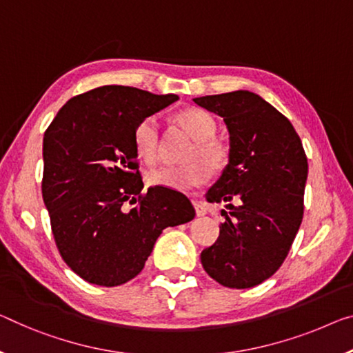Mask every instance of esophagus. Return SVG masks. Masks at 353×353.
Instances as JSON below:
<instances>
[{
  "label": "esophagus",
  "mask_w": 353,
  "mask_h": 353,
  "mask_svg": "<svg viewBox=\"0 0 353 353\" xmlns=\"http://www.w3.org/2000/svg\"><path fill=\"white\" fill-rule=\"evenodd\" d=\"M192 203H194V208H195V214L199 216H205L207 214V207H205V203H202V202H199V200H192Z\"/></svg>",
  "instance_id": "esophagus-1"
}]
</instances>
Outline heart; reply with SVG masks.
<instances>
[{"label":"heart","mask_w":353,"mask_h":353,"mask_svg":"<svg viewBox=\"0 0 353 353\" xmlns=\"http://www.w3.org/2000/svg\"><path fill=\"white\" fill-rule=\"evenodd\" d=\"M181 128L194 139L189 146L188 164L180 167L162 165L150 170L148 183L172 191H189L205 183L208 172L218 173L229 162V146L216 137L218 124L210 113L200 108H188L176 115ZM134 146L139 158L148 164L158 161L161 153V124L156 115L143 118L134 131Z\"/></svg>","instance_id":"b5f03b06"}]
</instances>
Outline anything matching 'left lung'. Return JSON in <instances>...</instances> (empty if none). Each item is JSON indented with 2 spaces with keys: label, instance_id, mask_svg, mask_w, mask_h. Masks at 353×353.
Here are the masks:
<instances>
[{
  "label": "left lung",
  "instance_id": "8db88e82",
  "mask_svg": "<svg viewBox=\"0 0 353 353\" xmlns=\"http://www.w3.org/2000/svg\"><path fill=\"white\" fill-rule=\"evenodd\" d=\"M195 104L224 118L229 164L207 200L224 203V222L200 260L216 283L249 289L283 265L303 219L307 159L283 113L246 90L202 96Z\"/></svg>",
  "mask_w": 353,
  "mask_h": 353
}]
</instances>
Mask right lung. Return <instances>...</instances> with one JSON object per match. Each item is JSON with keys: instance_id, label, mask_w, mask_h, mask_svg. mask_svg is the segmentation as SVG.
<instances>
[{"instance_id": "add662e5", "label": "right lung", "mask_w": 353, "mask_h": 353, "mask_svg": "<svg viewBox=\"0 0 353 353\" xmlns=\"http://www.w3.org/2000/svg\"><path fill=\"white\" fill-rule=\"evenodd\" d=\"M176 94L105 85L69 99L44 134L42 197L68 267L86 283L135 278L165 227L194 219L186 195L154 186L142 194L134 131ZM126 201L138 205L128 212Z\"/></svg>"}]
</instances>
